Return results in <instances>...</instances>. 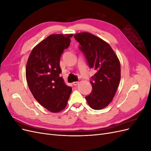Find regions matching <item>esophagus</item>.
I'll list each match as a JSON object with an SVG mask.
<instances>
[{"instance_id": "obj_1", "label": "esophagus", "mask_w": 151, "mask_h": 151, "mask_svg": "<svg viewBox=\"0 0 151 151\" xmlns=\"http://www.w3.org/2000/svg\"><path fill=\"white\" fill-rule=\"evenodd\" d=\"M79 82L78 81H76V82H74V83H73L72 84H73V85H74V86H77V85H78L79 84Z\"/></svg>"}]
</instances>
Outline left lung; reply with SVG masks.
<instances>
[{
	"label": "left lung",
	"mask_w": 151,
	"mask_h": 151,
	"mask_svg": "<svg viewBox=\"0 0 151 151\" xmlns=\"http://www.w3.org/2000/svg\"><path fill=\"white\" fill-rule=\"evenodd\" d=\"M74 36L89 67L96 70L91 81L92 92L86 99L91 108L101 109L112 101L116 92L121 77L120 60L110 45L98 36L88 32Z\"/></svg>",
	"instance_id": "1"
}]
</instances>
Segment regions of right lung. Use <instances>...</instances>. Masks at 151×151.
Masks as SVG:
<instances>
[{
	"label": "right lung",
	"mask_w": 151,
	"mask_h": 151,
	"mask_svg": "<svg viewBox=\"0 0 151 151\" xmlns=\"http://www.w3.org/2000/svg\"><path fill=\"white\" fill-rule=\"evenodd\" d=\"M73 34H53L33 48L26 67L29 90L42 106L52 113L62 111L72 93L60 76V60L63 50L70 45Z\"/></svg>",
	"instance_id": "right-lung-1"
}]
</instances>
